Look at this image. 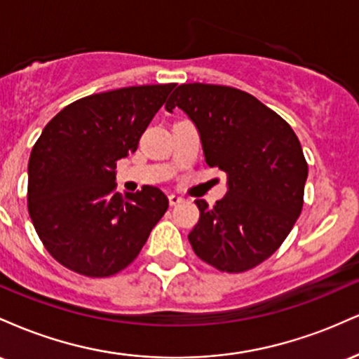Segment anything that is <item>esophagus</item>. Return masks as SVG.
Returning <instances> with one entry per match:
<instances>
[{"label":"esophagus","mask_w":359,"mask_h":359,"mask_svg":"<svg viewBox=\"0 0 359 359\" xmlns=\"http://www.w3.org/2000/svg\"><path fill=\"white\" fill-rule=\"evenodd\" d=\"M184 197H180V196H177V194H170V196H168V203H170V205H177V204H180V203H184Z\"/></svg>","instance_id":"34e87169"}]
</instances>
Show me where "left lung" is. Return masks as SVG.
<instances>
[{
    "instance_id": "obj_1",
    "label": "left lung",
    "mask_w": 359,
    "mask_h": 359,
    "mask_svg": "<svg viewBox=\"0 0 359 359\" xmlns=\"http://www.w3.org/2000/svg\"><path fill=\"white\" fill-rule=\"evenodd\" d=\"M180 108L199 130L209 167L228 175V192L189 233L194 253L214 269L241 273L265 262L294 228L304 204L307 162L283 118L245 90L182 84L165 109Z\"/></svg>"
}]
</instances>
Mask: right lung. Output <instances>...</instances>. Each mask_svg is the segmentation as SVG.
I'll use <instances>...</instances> for the list:
<instances>
[{
	"label": "right lung",
	"instance_id": "obj_1",
	"mask_svg": "<svg viewBox=\"0 0 359 359\" xmlns=\"http://www.w3.org/2000/svg\"><path fill=\"white\" fill-rule=\"evenodd\" d=\"M175 84L131 86L93 94L55 114L32 148L28 212L43 246L65 269L111 277L142 251L168 208L160 189H116V162L140 137Z\"/></svg>",
	"mask_w": 359,
	"mask_h": 359
}]
</instances>
